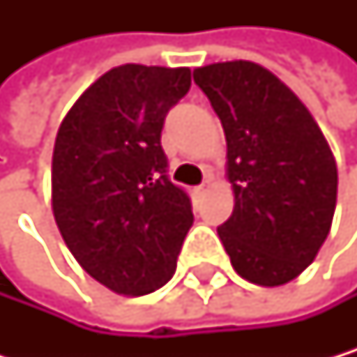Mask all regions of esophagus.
I'll use <instances>...</instances> for the list:
<instances>
[{
	"instance_id": "esophagus-1",
	"label": "esophagus",
	"mask_w": 357,
	"mask_h": 357,
	"mask_svg": "<svg viewBox=\"0 0 357 357\" xmlns=\"http://www.w3.org/2000/svg\"><path fill=\"white\" fill-rule=\"evenodd\" d=\"M208 190H210V182H208V180H205L203 184H199V186L195 188V192H197L199 197H201V195H205V192H208Z\"/></svg>"
}]
</instances>
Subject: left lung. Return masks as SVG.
<instances>
[{"label":"left lung","mask_w":357,"mask_h":357,"mask_svg":"<svg viewBox=\"0 0 357 357\" xmlns=\"http://www.w3.org/2000/svg\"><path fill=\"white\" fill-rule=\"evenodd\" d=\"M227 139L233 214L218 227L242 278L276 287L294 280L326 242L338 173L330 145L298 96L252 61L197 68Z\"/></svg>","instance_id":"1"}]
</instances>
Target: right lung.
Masks as SVG:
<instances>
[{
  "instance_id": "obj_1",
  "label": "right lung",
  "mask_w": 357,
  "mask_h": 357,
  "mask_svg": "<svg viewBox=\"0 0 357 357\" xmlns=\"http://www.w3.org/2000/svg\"><path fill=\"white\" fill-rule=\"evenodd\" d=\"M188 89V68L117 66L59 126L55 222L81 268L115 294L145 296L167 284L192 227L190 197L169 180L160 145L165 117Z\"/></svg>"
}]
</instances>
